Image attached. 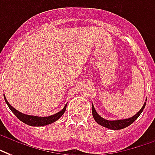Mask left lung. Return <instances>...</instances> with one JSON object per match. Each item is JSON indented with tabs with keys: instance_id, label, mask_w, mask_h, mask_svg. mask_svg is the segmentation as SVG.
I'll use <instances>...</instances> for the list:
<instances>
[{
	"instance_id": "left-lung-1",
	"label": "left lung",
	"mask_w": 155,
	"mask_h": 155,
	"mask_svg": "<svg viewBox=\"0 0 155 155\" xmlns=\"http://www.w3.org/2000/svg\"><path fill=\"white\" fill-rule=\"evenodd\" d=\"M146 103H144V104L143 105L142 108L135 115H134L132 118H126V119H119V120H107L105 118H102L100 115L97 114L95 108L93 107V110H92V113H93V116L95 121L97 122L98 124L104 126L105 128H109V129H114V130H118V129H122V128H124L126 127H128L129 125L133 124L134 122L135 121L137 118H139V116L141 114V113L143 112V110L144 109V107H145Z\"/></svg>"
}]
</instances>
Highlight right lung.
Masks as SVG:
<instances>
[{"instance_id":"add662e5","label":"right lung","mask_w":155,"mask_h":155,"mask_svg":"<svg viewBox=\"0 0 155 155\" xmlns=\"http://www.w3.org/2000/svg\"><path fill=\"white\" fill-rule=\"evenodd\" d=\"M4 98H5V101L7 106L9 107V108L12 110L14 114L16 115L17 118H19L21 122H23L24 124H26L27 125H30V126H45V125L51 124L52 123L56 122L58 119L61 118L62 116V114L65 113L66 108H67V104H66L64 107L62 108V110L60 112H58L57 114H55L53 115H51V116H48V117H38V116H32V115H27L24 114L22 113H21L18 110L15 109L14 107L11 105V104L7 102L6 98L5 97V94H4Z\"/></svg>"}]
</instances>
